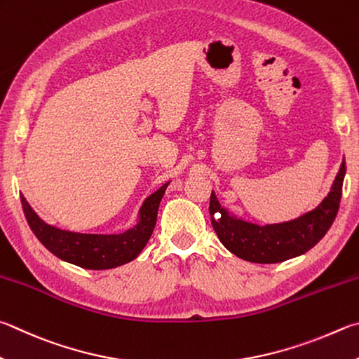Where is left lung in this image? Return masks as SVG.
I'll return each instance as SVG.
<instances>
[{"instance_id": "left-lung-1", "label": "left lung", "mask_w": 359, "mask_h": 359, "mask_svg": "<svg viewBox=\"0 0 359 359\" xmlns=\"http://www.w3.org/2000/svg\"><path fill=\"white\" fill-rule=\"evenodd\" d=\"M345 158L327 198L302 217L283 223L259 224L248 221L210 196V219L219 242L237 257L254 264H278L302 256L316 246L333 224L342 196Z\"/></svg>"}]
</instances>
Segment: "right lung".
Here are the masks:
<instances>
[{"instance_id":"add662e5","label":"right lung","mask_w":359,"mask_h":359,"mask_svg":"<svg viewBox=\"0 0 359 359\" xmlns=\"http://www.w3.org/2000/svg\"><path fill=\"white\" fill-rule=\"evenodd\" d=\"M169 182L142 202L136 223L122 233H83L60 229L45 223L20 194L26 221L34 236L50 252L64 262L74 264L86 270H109L126 265L140 256L151 238L157 224L160 201Z\"/></svg>"}]
</instances>
